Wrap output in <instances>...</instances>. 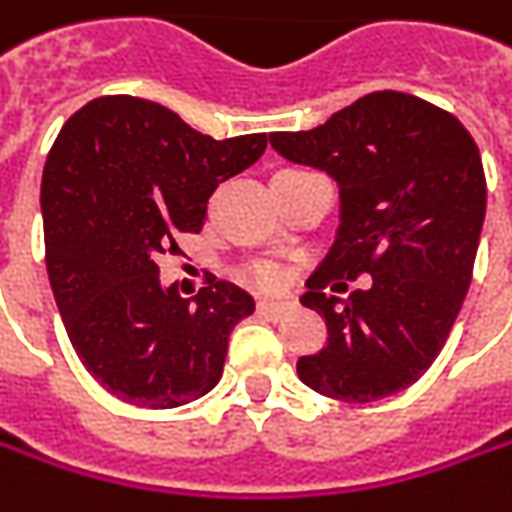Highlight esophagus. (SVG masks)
Listing matches in <instances>:
<instances>
[{"mask_svg":"<svg viewBox=\"0 0 512 512\" xmlns=\"http://www.w3.org/2000/svg\"><path fill=\"white\" fill-rule=\"evenodd\" d=\"M259 314H265V317H282V314H288L291 308H294V302H288V299H259Z\"/></svg>","mask_w":512,"mask_h":512,"instance_id":"esophagus-1","label":"esophagus"}]
</instances>
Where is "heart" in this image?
Wrapping results in <instances>:
<instances>
[{
    "label": "heart",
    "mask_w": 512,
    "mask_h": 512,
    "mask_svg": "<svg viewBox=\"0 0 512 512\" xmlns=\"http://www.w3.org/2000/svg\"><path fill=\"white\" fill-rule=\"evenodd\" d=\"M256 282L259 285H265V288H273V285H279L282 282V273L276 268H270V265H265V268L256 270Z\"/></svg>",
    "instance_id": "heart-1"
}]
</instances>
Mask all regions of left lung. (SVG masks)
Returning <instances> with one entry per match:
<instances>
[{
	"label": "left lung",
	"instance_id": "left-lung-1",
	"mask_svg": "<svg viewBox=\"0 0 512 512\" xmlns=\"http://www.w3.org/2000/svg\"><path fill=\"white\" fill-rule=\"evenodd\" d=\"M270 146L340 187L334 242L302 294L328 343L296 360L299 380L345 403L403 392L444 348L473 279L487 210L478 146L449 112L403 91H371L317 129L273 132ZM363 272L370 288L345 295L342 279Z\"/></svg>",
	"mask_w": 512,
	"mask_h": 512
}]
</instances>
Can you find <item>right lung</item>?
Instances as JSON below:
<instances>
[{"instance_id": "1", "label": "right lung", "mask_w": 512, "mask_h": 512, "mask_svg": "<svg viewBox=\"0 0 512 512\" xmlns=\"http://www.w3.org/2000/svg\"><path fill=\"white\" fill-rule=\"evenodd\" d=\"M265 146V135L216 141L132 94L97 97L65 120L42 169L45 265L68 340L106 392L175 409L218 383L227 337L256 302L216 276L181 299L158 256L201 230L213 190Z\"/></svg>"}]
</instances>
